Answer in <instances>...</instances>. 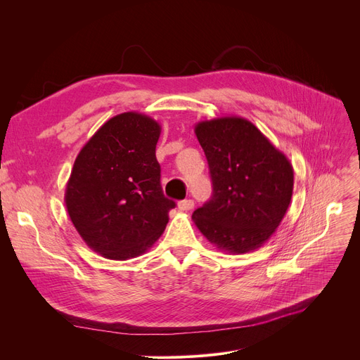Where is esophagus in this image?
Instances as JSON below:
<instances>
[{
    "label": "esophagus",
    "instance_id": "1",
    "mask_svg": "<svg viewBox=\"0 0 360 360\" xmlns=\"http://www.w3.org/2000/svg\"><path fill=\"white\" fill-rule=\"evenodd\" d=\"M193 207H194V201H193V200H184V201H179V202H178V209H179L181 212L191 210Z\"/></svg>",
    "mask_w": 360,
    "mask_h": 360
}]
</instances>
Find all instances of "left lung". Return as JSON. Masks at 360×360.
Wrapping results in <instances>:
<instances>
[{
	"label": "left lung",
	"mask_w": 360,
	"mask_h": 360,
	"mask_svg": "<svg viewBox=\"0 0 360 360\" xmlns=\"http://www.w3.org/2000/svg\"><path fill=\"white\" fill-rule=\"evenodd\" d=\"M194 131L213 182L212 200L193 213L195 226L220 251L258 250L289 209L292 163L251 121L240 117L200 121Z\"/></svg>",
	"instance_id": "8db88e82"
}]
</instances>
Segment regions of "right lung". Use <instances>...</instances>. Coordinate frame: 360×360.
I'll return each mask as SVG.
<instances>
[{
    "mask_svg": "<svg viewBox=\"0 0 360 360\" xmlns=\"http://www.w3.org/2000/svg\"><path fill=\"white\" fill-rule=\"evenodd\" d=\"M160 131L144 113L124 112L94 132L75 158L67 212L87 247L105 258L139 257L165 232L175 202L160 186Z\"/></svg>",
    "mask_w": 360,
    "mask_h": 360,
    "instance_id": "right-lung-1",
    "label": "right lung"
}]
</instances>
